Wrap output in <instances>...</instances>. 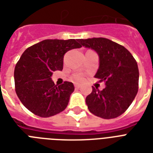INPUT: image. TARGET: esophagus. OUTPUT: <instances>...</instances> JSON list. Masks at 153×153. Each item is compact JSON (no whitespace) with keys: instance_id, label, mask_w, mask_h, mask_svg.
I'll return each instance as SVG.
<instances>
[{"instance_id":"1","label":"esophagus","mask_w":153,"mask_h":153,"mask_svg":"<svg viewBox=\"0 0 153 153\" xmlns=\"http://www.w3.org/2000/svg\"><path fill=\"white\" fill-rule=\"evenodd\" d=\"M80 86H80L79 84H75V85H74V87H75V89H79Z\"/></svg>"}]
</instances>
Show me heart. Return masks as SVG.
Segmentation results:
<instances>
[{"mask_svg": "<svg viewBox=\"0 0 153 153\" xmlns=\"http://www.w3.org/2000/svg\"><path fill=\"white\" fill-rule=\"evenodd\" d=\"M72 80H74V82H81L83 80V75L81 74H74L71 77Z\"/></svg>", "mask_w": 153, "mask_h": 153, "instance_id": "heart-1", "label": "heart"}]
</instances>
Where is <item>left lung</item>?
<instances>
[{
    "instance_id": "obj_1",
    "label": "left lung",
    "mask_w": 153,
    "mask_h": 153,
    "mask_svg": "<svg viewBox=\"0 0 153 153\" xmlns=\"http://www.w3.org/2000/svg\"><path fill=\"white\" fill-rule=\"evenodd\" d=\"M82 46L94 50L99 55L95 78L105 84L102 91L93 86L86 98L91 113L104 119L121 116L134 100L138 91L137 62L122 45L106 38L79 39Z\"/></svg>"
}]
</instances>
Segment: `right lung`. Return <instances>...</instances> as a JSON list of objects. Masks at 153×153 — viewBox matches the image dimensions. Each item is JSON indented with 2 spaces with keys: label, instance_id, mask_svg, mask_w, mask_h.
I'll return each mask as SVG.
<instances>
[{
  "label": "right lung",
  "instance_id": "obj_1",
  "mask_svg": "<svg viewBox=\"0 0 153 153\" xmlns=\"http://www.w3.org/2000/svg\"><path fill=\"white\" fill-rule=\"evenodd\" d=\"M79 39H44L27 48L16 62L15 90L22 104L32 114L48 117L67 108L74 91L72 82L55 85L53 71H62L65 53L79 48Z\"/></svg>",
  "mask_w": 153,
  "mask_h": 153
}]
</instances>
